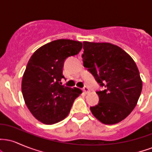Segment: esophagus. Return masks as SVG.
I'll use <instances>...</instances> for the list:
<instances>
[{
    "label": "esophagus",
    "instance_id": "esophagus-1",
    "mask_svg": "<svg viewBox=\"0 0 152 152\" xmlns=\"http://www.w3.org/2000/svg\"><path fill=\"white\" fill-rule=\"evenodd\" d=\"M83 91H84V93H86V94H88V93H89V92H90L89 88H88V87L86 86H85L84 87H83Z\"/></svg>",
    "mask_w": 152,
    "mask_h": 152
}]
</instances>
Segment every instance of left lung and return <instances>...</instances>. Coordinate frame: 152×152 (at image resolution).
Here are the masks:
<instances>
[{
  "label": "left lung",
  "mask_w": 152,
  "mask_h": 152,
  "mask_svg": "<svg viewBox=\"0 0 152 152\" xmlns=\"http://www.w3.org/2000/svg\"><path fill=\"white\" fill-rule=\"evenodd\" d=\"M83 66L103 91H97L98 104L91 113L104 124H115L127 117L137 105L142 89L139 71L132 57L109 43L83 41Z\"/></svg>",
  "instance_id": "left-lung-1"
}]
</instances>
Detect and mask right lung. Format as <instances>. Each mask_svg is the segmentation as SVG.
<instances>
[{
	"instance_id": "1",
	"label": "right lung",
	"mask_w": 152,
	"mask_h": 152,
	"mask_svg": "<svg viewBox=\"0 0 152 152\" xmlns=\"http://www.w3.org/2000/svg\"><path fill=\"white\" fill-rule=\"evenodd\" d=\"M82 43L59 39L43 45L31 56L22 79L21 90L28 109L45 124L64 119L70 112L79 88L61 85L66 59L77 55Z\"/></svg>"
}]
</instances>
